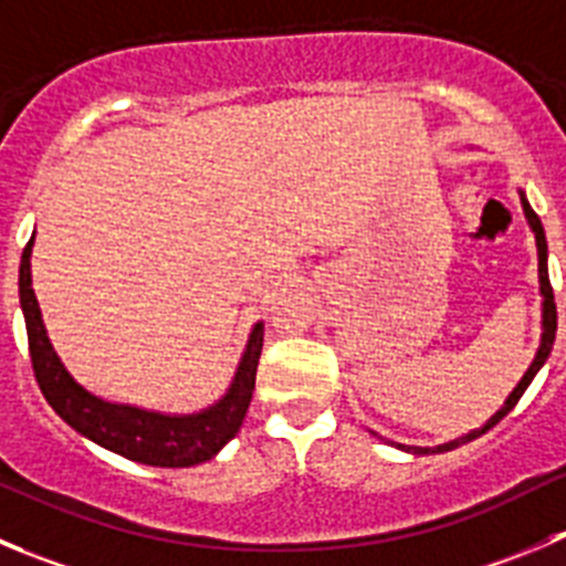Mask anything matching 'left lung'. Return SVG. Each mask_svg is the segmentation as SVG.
<instances>
[{"instance_id": "1", "label": "left lung", "mask_w": 566, "mask_h": 566, "mask_svg": "<svg viewBox=\"0 0 566 566\" xmlns=\"http://www.w3.org/2000/svg\"><path fill=\"white\" fill-rule=\"evenodd\" d=\"M520 197H522V211H525V219H528L531 230H534V235H536V252H539V292H542V344H539V349H536V358H534V364H531V367H528V373L522 375V380H520V384H516V389L511 391V395H509V400L503 402V408H500V411L494 413V417L489 419V422L483 424V428L472 430V433L461 436V439H455V441H448V444H439V448H406V444H397V448H400V450H408V453H444V450H453V448H459V444H467V441H472V439H478V436H481V433H486L489 428H494V424H497L500 419H503L505 413H509L511 408H514L516 402H520L522 391L528 389V386H531V380L536 378V373H539V369H542V364H545V360H547V355H551V349H553V342H556V319H558V316H556V300H553L551 274H547V241H545V228H542V219L536 217V211H534V208L528 206V199H525V193H520Z\"/></svg>"}]
</instances>
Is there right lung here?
<instances>
[{
  "instance_id": "right-lung-1",
  "label": "right lung",
  "mask_w": 566,
  "mask_h": 566,
  "mask_svg": "<svg viewBox=\"0 0 566 566\" xmlns=\"http://www.w3.org/2000/svg\"><path fill=\"white\" fill-rule=\"evenodd\" d=\"M30 255L32 239L21 252L19 266V300L27 322L32 373H35L46 402L55 408L63 422L72 424L85 439L96 441L99 448L149 467L202 464V461L213 459L239 433L247 408H250L252 389H255L258 358L263 349V322L252 327L228 395L206 411L158 413L125 406V402H107L83 389L66 373L63 360L57 358L55 347L50 344L35 292H32Z\"/></svg>"
}]
</instances>
